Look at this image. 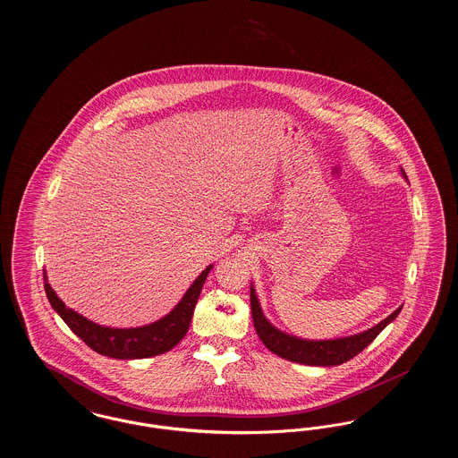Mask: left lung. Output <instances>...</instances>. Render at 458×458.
I'll return each mask as SVG.
<instances>
[{
	"instance_id": "obj_1",
	"label": "left lung",
	"mask_w": 458,
	"mask_h": 458,
	"mask_svg": "<svg viewBox=\"0 0 458 458\" xmlns=\"http://www.w3.org/2000/svg\"><path fill=\"white\" fill-rule=\"evenodd\" d=\"M400 172L403 174V178H407L403 168H400ZM250 309H252L254 327L262 344L273 353L284 357L286 360L299 362L305 366H340L350 359H353L357 353L366 349L402 310V307H398L386 319H383L379 325L370 327L364 333L345 336V338H336V340L316 342V340H302V338L286 335L278 327H273L262 314L261 305L256 297L254 288H250Z\"/></svg>"
}]
</instances>
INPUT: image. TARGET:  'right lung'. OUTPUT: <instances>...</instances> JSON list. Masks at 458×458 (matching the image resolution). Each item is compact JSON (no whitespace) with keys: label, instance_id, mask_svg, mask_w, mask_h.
<instances>
[{"label":"right lung","instance_id":"right-lung-1","mask_svg":"<svg viewBox=\"0 0 458 458\" xmlns=\"http://www.w3.org/2000/svg\"><path fill=\"white\" fill-rule=\"evenodd\" d=\"M213 266H208L199 276L174 310L163 319L148 327L118 329V327H99L75 310L68 309L46 282L44 290L49 304L60 314L68 327L88 345L89 349L106 355L111 359H146L174 349V345L187 335L191 319L194 314L202 284L206 282Z\"/></svg>","mask_w":458,"mask_h":458}]
</instances>
